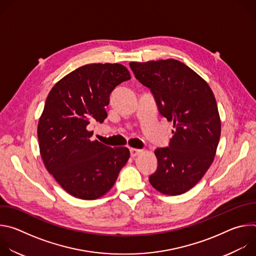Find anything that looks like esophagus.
Returning a JSON list of instances; mask_svg holds the SVG:
<instances>
[{"label": "esophagus", "mask_w": 256, "mask_h": 256, "mask_svg": "<svg viewBox=\"0 0 256 256\" xmlns=\"http://www.w3.org/2000/svg\"><path fill=\"white\" fill-rule=\"evenodd\" d=\"M130 156L134 158V157L140 155V154L142 153V150H140V149H134V148H130Z\"/></svg>", "instance_id": "esophagus-1"}]
</instances>
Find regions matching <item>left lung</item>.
I'll return each instance as SVG.
<instances>
[{"label": "left lung", "mask_w": 256, "mask_h": 256, "mask_svg": "<svg viewBox=\"0 0 256 256\" xmlns=\"http://www.w3.org/2000/svg\"><path fill=\"white\" fill-rule=\"evenodd\" d=\"M134 77L148 87L159 112L173 122L169 147L158 148L152 186L167 196L192 188L212 165L221 136V120L208 84L190 66L168 58L130 62Z\"/></svg>", "instance_id": "left-lung-1"}]
</instances>
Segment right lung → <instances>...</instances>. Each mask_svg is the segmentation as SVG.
Returning a JSON list of instances; mask_svg holds the SVG:
<instances>
[{
	"mask_svg": "<svg viewBox=\"0 0 256 256\" xmlns=\"http://www.w3.org/2000/svg\"><path fill=\"white\" fill-rule=\"evenodd\" d=\"M130 79L120 64H90L70 72L50 90L38 122L42 161L70 196L96 200L112 190L130 158L126 147L92 140L91 120L103 122L114 89Z\"/></svg>",
	"mask_w": 256,
	"mask_h": 256,
	"instance_id": "obj_1",
	"label": "right lung"
}]
</instances>
